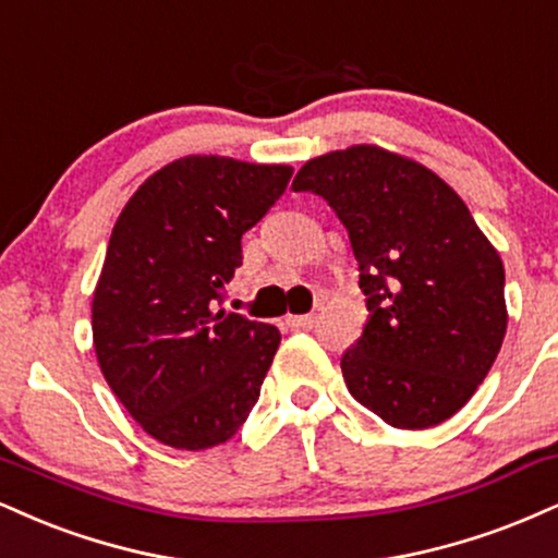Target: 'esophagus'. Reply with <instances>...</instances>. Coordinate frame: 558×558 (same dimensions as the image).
<instances>
[{"mask_svg":"<svg viewBox=\"0 0 558 558\" xmlns=\"http://www.w3.org/2000/svg\"><path fill=\"white\" fill-rule=\"evenodd\" d=\"M286 322L291 327H296V330H312V327L317 325V317H314V314H301V317H288Z\"/></svg>","mask_w":558,"mask_h":558,"instance_id":"1","label":"esophagus"}]
</instances>
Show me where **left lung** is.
Here are the masks:
<instances>
[{
  "instance_id": "8db88e82",
  "label": "left lung",
  "mask_w": 558,
  "mask_h": 558,
  "mask_svg": "<svg viewBox=\"0 0 558 558\" xmlns=\"http://www.w3.org/2000/svg\"><path fill=\"white\" fill-rule=\"evenodd\" d=\"M293 190L327 199L359 262L368 317L340 361L353 398L395 428L458 413L507 332L505 265L468 205L377 145L306 160Z\"/></svg>"
}]
</instances>
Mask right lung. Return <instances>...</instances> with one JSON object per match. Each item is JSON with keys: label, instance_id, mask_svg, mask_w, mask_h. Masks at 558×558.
Wrapping results in <instances>:
<instances>
[{"label": "right lung", "instance_id": "right-lung-1", "mask_svg": "<svg viewBox=\"0 0 558 558\" xmlns=\"http://www.w3.org/2000/svg\"><path fill=\"white\" fill-rule=\"evenodd\" d=\"M291 166L186 156L132 194L93 293V345L119 402L177 449L223 445L259 398L278 327L226 312L241 236L278 203Z\"/></svg>", "mask_w": 558, "mask_h": 558}]
</instances>
